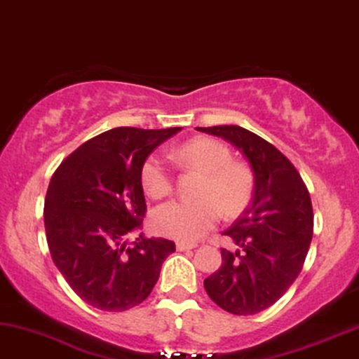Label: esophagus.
Listing matches in <instances>:
<instances>
[{
    "instance_id": "obj_1",
    "label": "esophagus",
    "mask_w": 359,
    "mask_h": 359,
    "mask_svg": "<svg viewBox=\"0 0 359 359\" xmlns=\"http://www.w3.org/2000/svg\"><path fill=\"white\" fill-rule=\"evenodd\" d=\"M197 245H194V243H184V241H179L177 243V250L179 251H189V250H194V248Z\"/></svg>"
}]
</instances>
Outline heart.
Returning <instances> with one entry per match:
<instances>
[{"instance_id":"1","label":"heart","mask_w":359,"mask_h":359,"mask_svg":"<svg viewBox=\"0 0 359 359\" xmlns=\"http://www.w3.org/2000/svg\"><path fill=\"white\" fill-rule=\"evenodd\" d=\"M174 157L185 165L203 172L198 200H172L152 213V226L159 235L179 241H197L217 226L222 210L238 217L255 194V174L245 162L233 161L229 147L212 137H197L177 147ZM141 184L152 198H164L174 189L170 167L161 156L152 154L141 169Z\"/></svg>"}]
</instances>
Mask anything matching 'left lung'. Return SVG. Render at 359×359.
<instances>
[{
    "label": "left lung",
    "instance_id": "1",
    "mask_svg": "<svg viewBox=\"0 0 359 359\" xmlns=\"http://www.w3.org/2000/svg\"><path fill=\"white\" fill-rule=\"evenodd\" d=\"M235 144L255 174L251 205L226 229L240 246L222 250V266L203 280L208 297L233 315L274 305L302 271L313 235L312 200L299 170L271 142L241 126L197 128Z\"/></svg>",
    "mask_w": 359,
    "mask_h": 359
}]
</instances>
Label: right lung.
I'll list each match as a JSON object with an SVG mask.
<instances>
[{
  "mask_svg": "<svg viewBox=\"0 0 359 359\" xmlns=\"http://www.w3.org/2000/svg\"><path fill=\"white\" fill-rule=\"evenodd\" d=\"M182 128H114L62 161L44 203L52 261L83 302L124 312L149 297L174 241L126 236L141 228L146 200L141 169L157 146Z\"/></svg>",
  "mask_w": 359,
  "mask_h": 359,
  "instance_id": "obj_1",
  "label": "right lung"
}]
</instances>
